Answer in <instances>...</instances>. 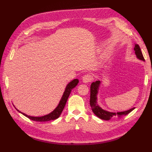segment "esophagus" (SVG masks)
<instances>
[{
    "mask_svg": "<svg viewBox=\"0 0 152 152\" xmlns=\"http://www.w3.org/2000/svg\"><path fill=\"white\" fill-rule=\"evenodd\" d=\"M82 80H83V82L88 83L92 81L93 76L91 75H90V74H86V75L83 76Z\"/></svg>",
    "mask_w": 152,
    "mask_h": 152,
    "instance_id": "obj_1",
    "label": "esophagus"
}]
</instances>
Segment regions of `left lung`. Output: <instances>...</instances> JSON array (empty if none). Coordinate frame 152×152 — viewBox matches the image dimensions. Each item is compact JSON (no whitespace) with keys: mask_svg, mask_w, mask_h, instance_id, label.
<instances>
[{"mask_svg":"<svg viewBox=\"0 0 152 152\" xmlns=\"http://www.w3.org/2000/svg\"><path fill=\"white\" fill-rule=\"evenodd\" d=\"M134 50L135 51V54H136L137 58H138V59L140 60L144 61V58L143 57L142 53L141 51L140 48L138 44H135ZM100 83H101V82L100 81H96L95 82H93L91 85V88H90V105H91L93 112L94 113L97 117L102 119H104V120H109V119H110L114 117V116L120 117L121 115H127L128 114H129L131 112L133 111L135 108H133L130 110H128L127 111L117 113L108 112L102 109L98 105L97 102H96V99H97L96 95H97Z\"/></svg>","mask_w":152,"mask_h":152,"instance_id":"obj_1","label":"left lung"}]
</instances>
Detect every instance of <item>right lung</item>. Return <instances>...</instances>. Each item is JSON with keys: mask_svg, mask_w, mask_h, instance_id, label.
I'll list each match as a JSON object with an SVG mask.
<instances>
[{"mask_svg": "<svg viewBox=\"0 0 152 152\" xmlns=\"http://www.w3.org/2000/svg\"><path fill=\"white\" fill-rule=\"evenodd\" d=\"M78 82H79V80L78 79H74L66 86L65 90H64V92L63 93L62 98H61V101L59 103V104H58V106H57V108L55 109L52 112H51L49 114L42 116V117H33V116H29V115L24 114V113L21 112L20 111H19L18 110H17L20 113H21L22 114H23L25 116H26V117H27L28 119H30L33 121H51V120H54V119H56L59 117V115H61V112H62L63 110L64 106H65V104H66L67 99H68V98H69L71 91H72V89L74 88H75V87L77 86V84L78 83Z\"/></svg>", "mask_w": 152, "mask_h": 152, "instance_id": "obj_1", "label": "right lung"}]
</instances>
